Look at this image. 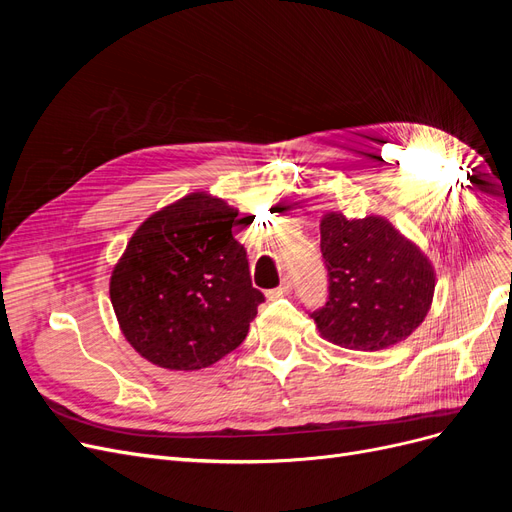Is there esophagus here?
Segmentation results:
<instances>
[{"label": "esophagus", "instance_id": "34e87169", "mask_svg": "<svg viewBox=\"0 0 512 512\" xmlns=\"http://www.w3.org/2000/svg\"><path fill=\"white\" fill-rule=\"evenodd\" d=\"M290 288H292L290 280H284L280 288H273V290H269V292H267V299H269V301H273V299H280V297H284V294H288V292H290Z\"/></svg>", "mask_w": 512, "mask_h": 512}]
</instances>
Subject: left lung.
Here are the masks:
<instances>
[{
    "mask_svg": "<svg viewBox=\"0 0 512 512\" xmlns=\"http://www.w3.org/2000/svg\"><path fill=\"white\" fill-rule=\"evenodd\" d=\"M329 301L312 314L327 342L376 352L410 337L431 309L436 271L414 241L382 215L320 220Z\"/></svg>",
    "mask_w": 512,
    "mask_h": 512,
    "instance_id": "1",
    "label": "left lung"
}]
</instances>
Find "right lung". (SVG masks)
Instances as JSON below:
<instances>
[{"mask_svg": "<svg viewBox=\"0 0 512 512\" xmlns=\"http://www.w3.org/2000/svg\"><path fill=\"white\" fill-rule=\"evenodd\" d=\"M239 211L192 192L134 230L111 273V303L123 337L149 363L194 371L239 348L265 301L252 286Z\"/></svg>", "mask_w": 512, "mask_h": 512, "instance_id": "1", "label": "right lung"}]
</instances>
